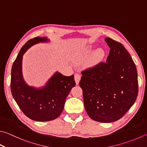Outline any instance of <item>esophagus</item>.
Masks as SVG:
<instances>
[{
    "mask_svg": "<svg viewBox=\"0 0 147 147\" xmlns=\"http://www.w3.org/2000/svg\"><path fill=\"white\" fill-rule=\"evenodd\" d=\"M80 80H81V75L79 74H75V81H76V84H79Z\"/></svg>",
    "mask_w": 147,
    "mask_h": 147,
    "instance_id": "34e87169",
    "label": "esophagus"
}]
</instances>
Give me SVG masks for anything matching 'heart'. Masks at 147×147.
<instances>
[{"label": "heart", "mask_w": 147, "mask_h": 147, "mask_svg": "<svg viewBox=\"0 0 147 147\" xmlns=\"http://www.w3.org/2000/svg\"><path fill=\"white\" fill-rule=\"evenodd\" d=\"M92 52V48L89 47L88 49V52ZM105 56V52L102 49H98L95 52V54H94V58H95V60H100L103 58Z\"/></svg>", "instance_id": "obj_1"}]
</instances>
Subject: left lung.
<instances>
[{"mask_svg":"<svg viewBox=\"0 0 147 147\" xmlns=\"http://www.w3.org/2000/svg\"><path fill=\"white\" fill-rule=\"evenodd\" d=\"M110 47L106 62L82 71L79 82L85 109L93 120L111 123L120 119L136 100V67L120 43L106 38Z\"/></svg>","mask_w":147,"mask_h":147,"instance_id":"8db88e82","label":"left lung"}]
</instances>
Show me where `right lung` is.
<instances>
[{"mask_svg":"<svg viewBox=\"0 0 147 147\" xmlns=\"http://www.w3.org/2000/svg\"><path fill=\"white\" fill-rule=\"evenodd\" d=\"M47 37H36L22 47L11 68V91L14 99L25 115L32 120L47 121L57 118L62 113L66 98L76 86L74 76H65L56 71L45 85L34 87L27 84L22 74L24 54L32 46L48 43Z\"/></svg>","mask_w":147,"mask_h":147,"instance_id":"obj_1","label":"right lung"}]
</instances>
